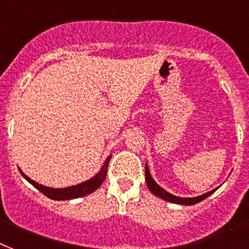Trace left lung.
<instances>
[{
	"label": "left lung",
	"mask_w": 249,
	"mask_h": 249,
	"mask_svg": "<svg viewBox=\"0 0 249 249\" xmlns=\"http://www.w3.org/2000/svg\"><path fill=\"white\" fill-rule=\"evenodd\" d=\"M145 183H147V187L151 192H152L153 195L157 196V197L162 198L165 201L171 202V203H178V205H187V206H192L196 205L198 202L203 201L205 198H207L209 196H211L213 192L217 189H213V191L209 192V193H205V195L198 196V197H193V198H181V197H177V196H173L171 193L166 192L163 188H161L156 181L153 180V178L151 177V174H149V169L148 165H145Z\"/></svg>",
	"instance_id": "left-lung-1"
}]
</instances>
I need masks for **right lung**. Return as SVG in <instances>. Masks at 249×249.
I'll use <instances>...</instances> for the list:
<instances>
[{
	"instance_id": "add662e5",
	"label": "right lung",
	"mask_w": 249,
	"mask_h": 249,
	"mask_svg": "<svg viewBox=\"0 0 249 249\" xmlns=\"http://www.w3.org/2000/svg\"><path fill=\"white\" fill-rule=\"evenodd\" d=\"M111 156H108L105 161V163L101 167V170L92 178L89 180L84 181V183L76 184V185H72V187L68 188H48L44 187L42 184H38L37 181L32 180L30 178H28L23 171L20 170L21 175L25 178L26 180L29 181L33 187H36L39 192H42L44 196H47L48 198L54 199V201H65V199H74V198L84 197L87 195H90L93 192L100 188V185L104 183L105 178H106L107 174V167H108V162H110Z\"/></svg>"
}]
</instances>
